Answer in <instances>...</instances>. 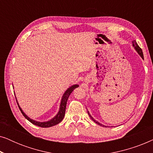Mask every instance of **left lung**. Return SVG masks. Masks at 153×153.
Masks as SVG:
<instances>
[{
  "mask_svg": "<svg viewBox=\"0 0 153 153\" xmlns=\"http://www.w3.org/2000/svg\"><path fill=\"white\" fill-rule=\"evenodd\" d=\"M132 45H133V47H134V49H135L136 51H137L138 52V53L139 54L140 56H141V58H143V51H142V49H141V48H140V47H139V45H137V42H136L135 40H134V41L132 42ZM88 114L89 116L91 117V118L92 119V120H93L94 122H95V123H97V125H100V126H102V127H107V126H105V125H102L101 123H100L99 122H97V121H96V120H95V119H94V118H93V117L91 116V115L89 114V112H88Z\"/></svg>",
  "mask_w": 153,
  "mask_h": 153,
  "instance_id": "left-lung-1",
  "label": "left lung"
}]
</instances>
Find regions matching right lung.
I'll list each match as a JSON object with an SVG mask.
<instances>
[{
  "mask_svg": "<svg viewBox=\"0 0 153 153\" xmlns=\"http://www.w3.org/2000/svg\"><path fill=\"white\" fill-rule=\"evenodd\" d=\"M78 86H79V85H77V84L73 85L71 87L69 88L68 90H67V91H65V93H64V95L62 97L61 102H60V105L59 111H58L57 115H56V116L54 117L53 118H52L51 120H50L49 121H47V122H38V121H35L34 120H32V119H30L29 117L27 116L26 115L24 114V111H23L22 108H21V107L19 106V104L17 102L18 106H19V108L22 114H23V116H24L28 121H30L31 123H33V125H37V126H39L41 127H50L54 126V125L58 124V123H60L62 120V119H63L64 116H65V114L66 104H67V102H68L69 96L70 95V94L72 93V92ZM16 102H17V100H16Z\"/></svg>",
  "mask_w": 153,
  "mask_h": 153,
  "instance_id": "1",
  "label": "right lung"
}]
</instances>
